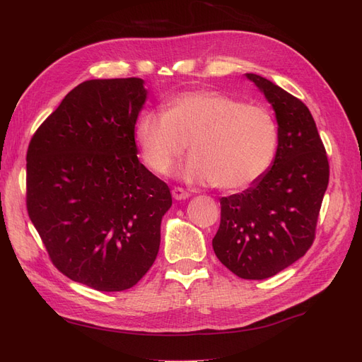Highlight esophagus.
Instances as JSON below:
<instances>
[{
	"mask_svg": "<svg viewBox=\"0 0 362 362\" xmlns=\"http://www.w3.org/2000/svg\"><path fill=\"white\" fill-rule=\"evenodd\" d=\"M172 196H173V199H177V201H184V199H187L189 196H190V193L189 192H185L184 189H181V187H173L172 189Z\"/></svg>",
	"mask_w": 362,
	"mask_h": 362,
	"instance_id": "esophagus-1",
	"label": "esophagus"
}]
</instances>
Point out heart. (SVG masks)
Wrapping results in <instances>:
<instances>
[{"label": "heart", "mask_w": 362, "mask_h": 362, "mask_svg": "<svg viewBox=\"0 0 362 362\" xmlns=\"http://www.w3.org/2000/svg\"><path fill=\"white\" fill-rule=\"evenodd\" d=\"M134 137L149 170L164 173L189 145L192 157L178 177L228 192L264 177L279 145L278 124L266 107L217 90L178 93L163 104V113L141 112Z\"/></svg>", "instance_id": "1"}]
</instances>
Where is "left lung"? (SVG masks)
I'll use <instances>...</instances> for the list:
<instances>
[{
    "label": "left lung",
    "mask_w": 362,
    "mask_h": 362,
    "mask_svg": "<svg viewBox=\"0 0 362 362\" xmlns=\"http://www.w3.org/2000/svg\"><path fill=\"white\" fill-rule=\"evenodd\" d=\"M246 78L275 110L279 145L264 177L221 199L213 249L238 278L266 279L311 247L329 163L308 107L264 76L246 74Z\"/></svg>",
    "instance_id": "8db88e82"
}]
</instances>
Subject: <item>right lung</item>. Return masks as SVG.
I'll list each match as a JSON object with an SVG mask.
<instances>
[{
  "instance_id": "right-lung-1",
  "label": "right lung",
  "mask_w": 362,
  "mask_h": 362,
  "mask_svg": "<svg viewBox=\"0 0 362 362\" xmlns=\"http://www.w3.org/2000/svg\"><path fill=\"white\" fill-rule=\"evenodd\" d=\"M141 78L72 89L27 151V210L63 275L98 291L131 288L154 264L168 184L137 158Z\"/></svg>"
}]
</instances>
